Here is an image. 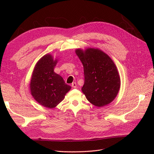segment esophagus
Listing matches in <instances>:
<instances>
[{
  "instance_id": "obj_1",
  "label": "esophagus",
  "mask_w": 154,
  "mask_h": 154,
  "mask_svg": "<svg viewBox=\"0 0 154 154\" xmlns=\"http://www.w3.org/2000/svg\"><path fill=\"white\" fill-rule=\"evenodd\" d=\"M71 86H72V87L73 88H77V83H75V82H74V83H73L71 84Z\"/></svg>"
}]
</instances>
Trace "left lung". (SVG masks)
I'll return each instance as SVG.
<instances>
[{
	"label": "left lung",
	"instance_id": "obj_1",
	"mask_svg": "<svg viewBox=\"0 0 154 154\" xmlns=\"http://www.w3.org/2000/svg\"><path fill=\"white\" fill-rule=\"evenodd\" d=\"M75 53L83 65L81 90L87 99L98 107L112 102L120 90V77L112 59L98 48H78Z\"/></svg>",
	"mask_w": 154,
	"mask_h": 154
}]
</instances>
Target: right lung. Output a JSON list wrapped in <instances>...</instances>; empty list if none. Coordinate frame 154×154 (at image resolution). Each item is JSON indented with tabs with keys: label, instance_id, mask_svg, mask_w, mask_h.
Instances as JSON below:
<instances>
[{
	"label": "right lung",
	"instance_id": "obj_1",
	"mask_svg": "<svg viewBox=\"0 0 154 154\" xmlns=\"http://www.w3.org/2000/svg\"><path fill=\"white\" fill-rule=\"evenodd\" d=\"M57 61L51 54L44 55L35 64L30 80L32 97L48 109H54L60 103L71 88L61 76L54 72Z\"/></svg>",
	"mask_w": 154,
	"mask_h": 154
}]
</instances>
